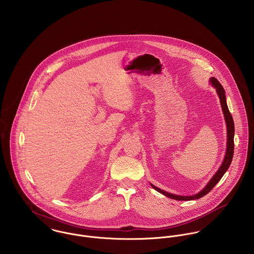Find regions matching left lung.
I'll return each mask as SVG.
<instances>
[{
    "instance_id": "8db88e82",
    "label": "left lung",
    "mask_w": 254,
    "mask_h": 254,
    "mask_svg": "<svg viewBox=\"0 0 254 254\" xmlns=\"http://www.w3.org/2000/svg\"><path fill=\"white\" fill-rule=\"evenodd\" d=\"M210 82L211 84L216 88V91H217L218 96L220 98V103H221V107H222V110H223V113H224V116H225V120H226V125H227V149H226V155H225V158H224V161L222 163V165L220 166L219 170L216 172V174L212 177V179L210 180V182L206 185V187L201 190L199 191L198 193L194 194V195H190V196H182V195H176V194H173V193H170V192H167L165 190H162L158 188H156L155 186L151 185L152 188L154 190H156L157 191H159L160 193L170 197V198H173V199H177V200H192V199H197V198H200L202 197L203 195L207 194L214 187L215 185L217 184L218 182L221 180V178L223 177V175L225 174V172L228 170L231 162H232V159H233V155H234V134H235V125H234V120H233V117H232V114L230 113L229 109H228V106H227V103H226V96H225V90L224 88L222 87V85L219 83L216 78L212 77L210 79Z\"/></svg>"
}]
</instances>
